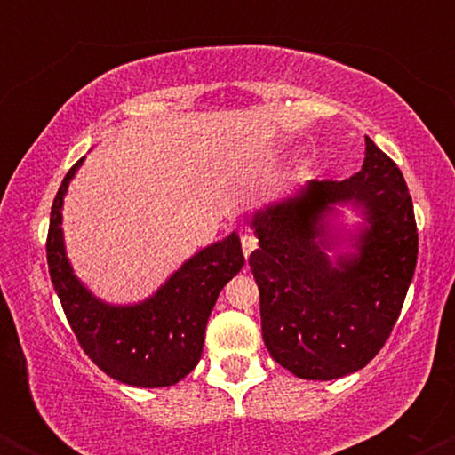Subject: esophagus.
<instances>
[{
    "mask_svg": "<svg viewBox=\"0 0 455 455\" xmlns=\"http://www.w3.org/2000/svg\"><path fill=\"white\" fill-rule=\"evenodd\" d=\"M242 248H243V257L248 259L250 252H252V250L257 248V237H254V235H250V233L242 235Z\"/></svg>",
    "mask_w": 455,
    "mask_h": 455,
    "instance_id": "1",
    "label": "esophagus"
}]
</instances>
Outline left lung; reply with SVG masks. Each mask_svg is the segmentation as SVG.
I'll list each match as a JSON object with an SVG mask.
<instances>
[{
  "label": "left lung",
  "instance_id": "1",
  "mask_svg": "<svg viewBox=\"0 0 455 455\" xmlns=\"http://www.w3.org/2000/svg\"><path fill=\"white\" fill-rule=\"evenodd\" d=\"M362 209L366 227L348 255L326 218L336 204ZM259 248L248 263L260 295L271 357L295 377L331 380L374 359L398 321L417 265V224L398 164L365 137L359 173L310 181L252 216Z\"/></svg>",
  "mask_w": 455,
  "mask_h": 455
}]
</instances>
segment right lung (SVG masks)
I'll list each match as a JSON object with an SVG mask.
<instances>
[{
	"mask_svg": "<svg viewBox=\"0 0 455 455\" xmlns=\"http://www.w3.org/2000/svg\"><path fill=\"white\" fill-rule=\"evenodd\" d=\"M83 158L68 171L51 207L46 260L78 344L102 372L134 387H169L195 370L218 295L243 267L239 235L231 233L188 259L149 299L111 306L93 297L66 259L61 205Z\"/></svg>",
	"mask_w": 455,
	"mask_h": 455,
	"instance_id": "right-lung-1",
	"label": "right lung"
}]
</instances>
